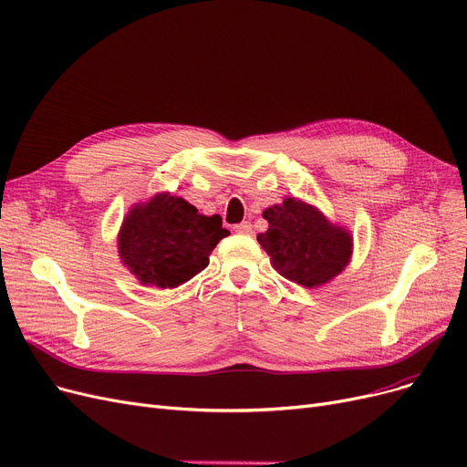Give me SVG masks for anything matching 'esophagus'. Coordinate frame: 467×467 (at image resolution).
Listing matches in <instances>:
<instances>
[{"label": "esophagus", "mask_w": 467, "mask_h": 467, "mask_svg": "<svg viewBox=\"0 0 467 467\" xmlns=\"http://www.w3.org/2000/svg\"><path fill=\"white\" fill-rule=\"evenodd\" d=\"M234 230L241 235H249L253 232V226H251V222H241V223H235Z\"/></svg>", "instance_id": "1"}]
</instances>
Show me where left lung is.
I'll use <instances>...</instances> for the list:
<instances>
[{
  "label": "left lung",
  "mask_w": 467,
  "mask_h": 467,
  "mask_svg": "<svg viewBox=\"0 0 467 467\" xmlns=\"http://www.w3.org/2000/svg\"><path fill=\"white\" fill-rule=\"evenodd\" d=\"M263 216L268 220V230L256 235L258 244L268 253L272 266L289 282L320 287L348 265L352 235L312 204L287 197Z\"/></svg>",
  "instance_id": "obj_1"
}]
</instances>
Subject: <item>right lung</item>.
<instances>
[{"label":"right lung","instance_id":"obj_1","mask_svg":"<svg viewBox=\"0 0 467 467\" xmlns=\"http://www.w3.org/2000/svg\"><path fill=\"white\" fill-rule=\"evenodd\" d=\"M218 214H199L185 199L159 193L130 211L119 234V253L143 285L172 289L209 266L222 237Z\"/></svg>","mask_w":467,"mask_h":467}]
</instances>
